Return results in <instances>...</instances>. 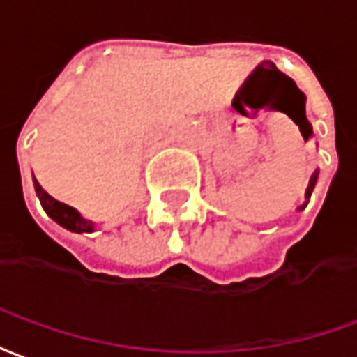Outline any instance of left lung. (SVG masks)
<instances>
[{
    "mask_svg": "<svg viewBox=\"0 0 357 357\" xmlns=\"http://www.w3.org/2000/svg\"><path fill=\"white\" fill-rule=\"evenodd\" d=\"M304 95V93H303ZM306 125H308V129L312 131V125L308 123V119H306ZM317 175H319V171H314V175L310 176V182H308V188H306V194H304V197H306V202H304L303 205H298L296 207V211H303L306 205H308V202H310V196H312V192H314V188H316V182H317Z\"/></svg>",
    "mask_w": 357,
    "mask_h": 357,
    "instance_id": "left-lung-1",
    "label": "left lung"
}]
</instances>
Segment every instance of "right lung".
Wrapping results in <instances>:
<instances>
[{
  "instance_id": "right-lung-1",
  "label": "right lung",
  "mask_w": 357,
  "mask_h": 357,
  "mask_svg": "<svg viewBox=\"0 0 357 357\" xmlns=\"http://www.w3.org/2000/svg\"><path fill=\"white\" fill-rule=\"evenodd\" d=\"M33 188H36V194L40 197V204L43 207V211H45L49 217L53 218L56 225H61L62 228H66V230L74 234H89L95 230V222L93 220L83 218L74 207L61 204L54 197L49 196L36 178H33Z\"/></svg>"
}]
</instances>
